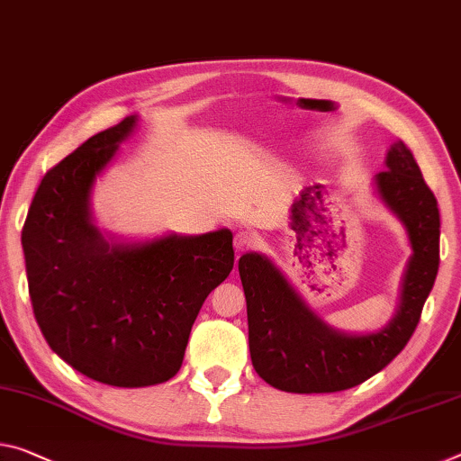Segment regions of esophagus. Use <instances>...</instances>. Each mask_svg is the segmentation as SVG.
I'll return each mask as SVG.
<instances>
[{
	"label": "esophagus",
	"mask_w": 461,
	"mask_h": 461,
	"mask_svg": "<svg viewBox=\"0 0 461 461\" xmlns=\"http://www.w3.org/2000/svg\"><path fill=\"white\" fill-rule=\"evenodd\" d=\"M232 245H235V251L240 255V253L253 249V247L258 245V237H255L253 232L240 230V232H237V235H235V240H232Z\"/></svg>",
	"instance_id": "esophagus-1"
}]
</instances>
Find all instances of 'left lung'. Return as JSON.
I'll use <instances>...</instances> for the list:
<instances>
[{"label":"left lung","mask_w":461,"mask_h":461,"mask_svg":"<svg viewBox=\"0 0 461 461\" xmlns=\"http://www.w3.org/2000/svg\"><path fill=\"white\" fill-rule=\"evenodd\" d=\"M375 195L398 218L410 245L398 307L371 331L338 330L311 309L286 274L264 253L240 255L249 352L255 373L290 393H331L363 384L403 350L419 325L438 270V208L414 154L392 141Z\"/></svg>","instance_id":"1"}]
</instances>
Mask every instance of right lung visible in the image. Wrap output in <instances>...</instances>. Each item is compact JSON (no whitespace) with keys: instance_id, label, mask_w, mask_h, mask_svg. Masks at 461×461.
<instances>
[{"instance_id":"1","label":"right lung","mask_w":461,"mask_h":461,"mask_svg":"<svg viewBox=\"0 0 461 461\" xmlns=\"http://www.w3.org/2000/svg\"><path fill=\"white\" fill-rule=\"evenodd\" d=\"M138 123L125 117L53 167L23 229L28 293L47 344L115 387L175 377L203 301L235 266L229 229L152 239L98 229L92 191Z\"/></svg>"}]
</instances>
